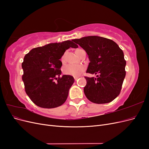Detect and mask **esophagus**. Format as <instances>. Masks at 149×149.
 Masks as SVG:
<instances>
[{
  "mask_svg": "<svg viewBox=\"0 0 149 149\" xmlns=\"http://www.w3.org/2000/svg\"><path fill=\"white\" fill-rule=\"evenodd\" d=\"M74 80L76 81V80H78L79 79V77H74Z\"/></svg>",
  "mask_w": 149,
  "mask_h": 149,
  "instance_id": "1",
  "label": "esophagus"
}]
</instances>
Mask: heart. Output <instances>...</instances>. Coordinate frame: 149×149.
I'll use <instances>...</instances> for the list:
<instances>
[{
	"instance_id": "b5f03b06",
	"label": "heart",
	"mask_w": 149,
	"mask_h": 149,
	"mask_svg": "<svg viewBox=\"0 0 149 149\" xmlns=\"http://www.w3.org/2000/svg\"><path fill=\"white\" fill-rule=\"evenodd\" d=\"M78 50V49H77ZM65 59V54L61 56V61L63 62ZM85 70V66L83 65L68 64L65 66L63 68V73L67 75L73 76H79Z\"/></svg>"
}]
</instances>
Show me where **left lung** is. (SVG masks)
<instances>
[{
  "instance_id": "obj_1",
  "label": "left lung",
  "mask_w": 149,
  "mask_h": 149,
  "mask_svg": "<svg viewBox=\"0 0 149 149\" xmlns=\"http://www.w3.org/2000/svg\"><path fill=\"white\" fill-rule=\"evenodd\" d=\"M73 41L87 53L89 63L86 73L97 78L85 77V96L92 102L106 104L120 94L125 76L126 61L123 50L112 40L88 36Z\"/></svg>"
}]
</instances>
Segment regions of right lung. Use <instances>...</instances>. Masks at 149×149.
Listing matches in <instances>:
<instances>
[{
  "mask_svg": "<svg viewBox=\"0 0 149 149\" xmlns=\"http://www.w3.org/2000/svg\"><path fill=\"white\" fill-rule=\"evenodd\" d=\"M73 40L51 43L33 48L25 55L22 67L26 94L36 105L43 108L61 106L68 96L74 79L72 76L63 75L60 60L66 49L77 48Z\"/></svg>",
  "mask_w": 149,
  "mask_h": 149,
  "instance_id": "obj_1",
  "label": "right lung"
}]
</instances>
